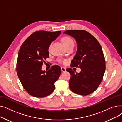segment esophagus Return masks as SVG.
Listing matches in <instances>:
<instances>
[{"instance_id": "obj_1", "label": "esophagus", "mask_w": 122, "mask_h": 122, "mask_svg": "<svg viewBox=\"0 0 122 122\" xmlns=\"http://www.w3.org/2000/svg\"><path fill=\"white\" fill-rule=\"evenodd\" d=\"M61 71L62 72H65L66 71V69L64 67H61Z\"/></svg>"}]
</instances>
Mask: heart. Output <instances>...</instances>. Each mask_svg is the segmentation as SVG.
Listing matches in <instances>:
<instances>
[{
  "mask_svg": "<svg viewBox=\"0 0 122 122\" xmlns=\"http://www.w3.org/2000/svg\"><path fill=\"white\" fill-rule=\"evenodd\" d=\"M62 41H63V44H64L65 46L66 47V48L69 47V46H74V41L73 40V39L72 38H71L69 36H65L62 37ZM52 43L51 42L48 46V50L50 51L51 48V46H52ZM59 61L60 62H61L62 63L65 64L66 63V61L65 60H63V59H59Z\"/></svg>",
  "mask_w": 122,
  "mask_h": 122,
  "instance_id": "1",
  "label": "heart"
}]
</instances>
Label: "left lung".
Wrapping results in <instances>:
<instances>
[{
	"label": "left lung",
	"mask_w": 122,
	"mask_h": 122,
	"mask_svg": "<svg viewBox=\"0 0 122 122\" xmlns=\"http://www.w3.org/2000/svg\"><path fill=\"white\" fill-rule=\"evenodd\" d=\"M64 33L73 36L77 43L71 67L81 69L79 73L71 68L66 70L71 75L69 87L75 93L88 95L98 88L104 76L105 60L102 47L98 41L85 30H67Z\"/></svg>",
	"instance_id": "1"
}]
</instances>
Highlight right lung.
I'll return each instance as SVG.
<instances>
[{"label": "right lung", "instance_id": "obj_1", "mask_svg": "<svg viewBox=\"0 0 122 122\" xmlns=\"http://www.w3.org/2000/svg\"><path fill=\"white\" fill-rule=\"evenodd\" d=\"M60 33L61 31H35L25 41L19 50L17 73L24 89L34 97H46L54 90V83L61 73L60 67L54 65L48 71H42L41 67L49 57V44Z\"/></svg>", "mask_w": 122, "mask_h": 122}]
</instances>
